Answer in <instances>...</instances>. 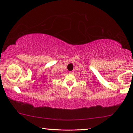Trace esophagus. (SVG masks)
Returning a JSON list of instances; mask_svg holds the SVG:
<instances>
[{"label":"esophagus","instance_id":"34e87169","mask_svg":"<svg viewBox=\"0 0 133 133\" xmlns=\"http://www.w3.org/2000/svg\"><path fill=\"white\" fill-rule=\"evenodd\" d=\"M69 73H70V74H73V71H69Z\"/></svg>","mask_w":133,"mask_h":133}]
</instances>
